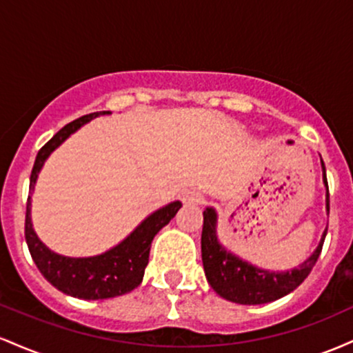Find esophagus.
Returning <instances> with one entry per match:
<instances>
[{
	"instance_id": "1",
	"label": "esophagus",
	"mask_w": 353,
	"mask_h": 353,
	"mask_svg": "<svg viewBox=\"0 0 353 353\" xmlns=\"http://www.w3.org/2000/svg\"><path fill=\"white\" fill-rule=\"evenodd\" d=\"M182 202L185 205H197L204 202V196L201 192H196V190H188V192L182 194Z\"/></svg>"
}]
</instances>
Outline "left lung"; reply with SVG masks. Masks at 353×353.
Here are the masks:
<instances>
[{
  "mask_svg": "<svg viewBox=\"0 0 353 353\" xmlns=\"http://www.w3.org/2000/svg\"><path fill=\"white\" fill-rule=\"evenodd\" d=\"M322 171L323 184L327 189V210H329V184H327L323 161ZM216 225V210L208 208L204 210V225H202L201 237L202 264H204L205 277H208L210 287L222 299L229 302L242 303V305H259V303L274 302L297 289L317 262L327 236V230H323V236L320 239L317 249L307 261H303V264L292 270H285V272H272V270L259 269V267L249 264V262L242 261L241 257L225 250L217 241Z\"/></svg>",
  "mask_w": 353,
  "mask_h": 353,
  "instance_id": "left-lung-1",
  "label": "left lung"
}]
</instances>
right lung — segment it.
<instances>
[{"instance_id": "1", "label": "right lung", "mask_w": 353, "mask_h": 353, "mask_svg": "<svg viewBox=\"0 0 353 353\" xmlns=\"http://www.w3.org/2000/svg\"><path fill=\"white\" fill-rule=\"evenodd\" d=\"M99 114H109V111L92 112L66 124L59 129L46 144L39 149L36 156L33 171H31L30 192H33L38 174L44 161L50 157L58 145L76 132L81 125L89 123ZM182 208L179 201H174L164 208L157 209L151 216L145 217L137 228L119 242L116 247L104 254L92 257H66L48 249L36 236L31 224V197L26 202V222H24V237L28 249L33 257L36 267L51 285L71 297L84 301H99L112 299L134 290L143 282L145 265L149 262V250L154 236L159 232Z\"/></svg>"}]
</instances>
